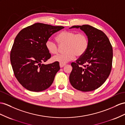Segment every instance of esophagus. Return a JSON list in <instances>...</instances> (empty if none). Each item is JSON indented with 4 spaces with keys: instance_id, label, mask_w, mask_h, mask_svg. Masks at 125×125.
<instances>
[{
    "instance_id": "obj_1",
    "label": "esophagus",
    "mask_w": 125,
    "mask_h": 125,
    "mask_svg": "<svg viewBox=\"0 0 125 125\" xmlns=\"http://www.w3.org/2000/svg\"><path fill=\"white\" fill-rule=\"evenodd\" d=\"M66 64H62V63H60V68H63V67Z\"/></svg>"
}]
</instances>
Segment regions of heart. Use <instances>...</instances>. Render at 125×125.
<instances>
[{
  "label": "heart",
  "mask_w": 125,
  "mask_h": 125,
  "mask_svg": "<svg viewBox=\"0 0 125 125\" xmlns=\"http://www.w3.org/2000/svg\"><path fill=\"white\" fill-rule=\"evenodd\" d=\"M56 40L60 46H64V51L65 52L53 57V61L60 63L65 64L73 60L75 56L78 57L82 56L89 47V40L87 35L82 33H76L74 31H63L57 35ZM58 46L50 40H47L45 44L46 49L52 54H56L59 52Z\"/></svg>",
  "instance_id": "b5f03b06"
}]
</instances>
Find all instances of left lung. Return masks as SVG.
Returning a JSON list of instances; mask_svg holds the SVG:
<instances>
[{
    "instance_id": "1",
    "label": "left lung",
    "mask_w": 125,
    "mask_h": 125,
    "mask_svg": "<svg viewBox=\"0 0 125 125\" xmlns=\"http://www.w3.org/2000/svg\"><path fill=\"white\" fill-rule=\"evenodd\" d=\"M80 28L87 35L89 47L82 56L71 63L69 80L73 88L88 92L95 90L104 83L109 75L113 62V47L103 31L89 25L73 26Z\"/></svg>"
}]
</instances>
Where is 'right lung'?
<instances>
[{"label":"right lung","instance_id":"1","mask_svg":"<svg viewBox=\"0 0 125 125\" xmlns=\"http://www.w3.org/2000/svg\"><path fill=\"white\" fill-rule=\"evenodd\" d=\"M43 23L23 28L16 37L10 52L14 75L27 90L40 92L49 88L60 69L59 63L44 64L51 57L45 44L51 35L63 29Z\"/></svg>","mask_w":125,"mask_h":125}]
</instances>
